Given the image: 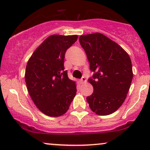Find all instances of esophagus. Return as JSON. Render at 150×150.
<instances>
[{"mask_svg":"<svg viewBox=\"0 0 150 150\" xmlns=\"http://www.w3.org/2000/svg\"><path fill=\"white\" fill-rule=\"evenodd\" d=\"M80 82L81 83H85L87 82V79H86L85 77H82V78L80 79Z\"/></svg>","mask_w":150,"mask_h":150,"instance_id":"esophagus-1","label":"esophagus"}]
</instances>
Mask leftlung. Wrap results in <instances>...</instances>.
Wrapping results in <instances>:
<instances>
[{
	"label": "left lung",
	"mask_w": 150,
	"mask_h": 150,
	"mask_svg": "<svg viewBox=\"0 0 150 150\" xmlns=\"http://www.w3.org/2000/svg\"><path fill=\"white\" fill-rule=\"evenodd\" d=\"M94 73L88 82L94 92L87 97L91 110L100 116L116 111L124 102L132 80L130 56L104 34L94 33L79 38Z\"/></svg>",
	"instance_id": "left-lung-1"
}]
</instances>
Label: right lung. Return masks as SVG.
<instances>
[{
    "label": "right lung",
    "instance_id": "right-lung-1",
    "mask_svg": "<svg viewBox=\"0 0 150 150\" xmlns=\"http://www.w3.org/2000/svg\"><path fill=\"white\" fill-rule=\"evenodd\" d=\"M77 36L51 35L32 55L25 71L27 90L37 107L49 116L64 114L76 94V85L68 77L64 58Z\"/></svg>",
    "mask_w": 150,
    "mask_h": 150
}]
</instances>
